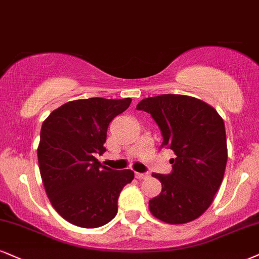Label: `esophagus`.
Returning <instances> with one entry per match:
<instances>
[{
    "mask_svg": "<svg viewBox=\"0 0 259 259\" xmlns=\"http://www.w3.org/2000/svg\"><path fill=\"white\" fill-rule=\"evenodd\" d=\"M150 177L149 173H136V178L139 179V180H143V179H148Z\"/></svg>",
    "mask_w": 259,
    "mask_h": 259,
    "instance_id": "esophagus-1",
    "label": "esophagus"
}]
</instances>
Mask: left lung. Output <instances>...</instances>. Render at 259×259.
Returning <instances> with one entry per match:
<instances>
[{"instance_id":"obj_1","label":"left lung","mask_w":259,"mask_h":259,"mask_svg":"<svg viewBox=\"0 0 259 259\" xmlns=\"http://www.w3.org/2000/svg\"><path fill=\"white\" fill-rule=\"evenodd\" d=\"M152 116L161 130L162 148L177 157L173 171L152 174L162 184L149 200L150 212L169 225L193 221L211 205L227 164V139L223 119L211 105L184 95L148 97L137 105Z\"/></svg>"}]
</instances>
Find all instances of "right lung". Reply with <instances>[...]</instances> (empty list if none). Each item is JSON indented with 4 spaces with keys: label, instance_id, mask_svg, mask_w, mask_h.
<instances>
[{
    "label": "right lung",
    "instance_id": "right-lung-1",
    "mask_svg": "<svg viewBox=\"0 0 259 259\" xmlns=\"http://www.w3.org/2000/svg\"><path fill=\"white\" fill-rule=\"evenodd\" d=\"M131 102L100 97L67 102L41 124L37 149L41 181L54 209L72 225L97 228L110 222L120 192L135 178L131 169L114 170L95 157L105 151L110 121Z\"/></svg>",
    "mask_w": 259,
    "mask_h": 259
}]
</instances>
